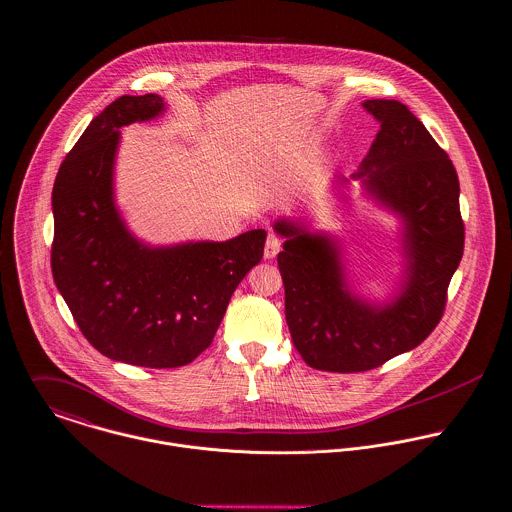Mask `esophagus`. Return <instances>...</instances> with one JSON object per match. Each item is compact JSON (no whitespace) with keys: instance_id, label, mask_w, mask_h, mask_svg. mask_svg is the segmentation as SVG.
I'll return each instance as SVG.
<instances>
[{"instance_id":"1","label":"esophagus","mask_w":512,"mask_h":512,"mask_svg":"<svg viewBox=\"0 0 512 512\" xmlns=\"http://www.w3.org/2000/svg\"><path fill=\"white\" fill-rule=\"evenodd\" d=\"M279 251H281V237L275 233H269L265 241V251H263L265 259H275Z\"/></svg>"}]
</instances>
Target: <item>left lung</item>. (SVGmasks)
Wrapping results in <instances>:
<instances>
[{
	"instance_id": "8db88e82",
	"label": "left lung",
	"mask_w": 512,
	"mask_h": 512,
	"mask_svg": "<svg viewBox=\"0 0 512 512\" xmlns=\"http://www.w3.org/2000/svg\"><path fill=\"white\" fill-rule=\"evenodd\" d=\"M380 130L350 180L364 196L402 219L404 271L398 293L374 303L356 295L340 239L277 219L285 237L277 255L285 316L295 348L310 368L364 372L419 346L441 320L449 281L463 257L459 180L427 128L400 101H364ZM350 180L336 178V186Z\"/></svg>"
}]
</instances>
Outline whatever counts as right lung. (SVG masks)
Instances as JSON below:
<instances>
[{
  "mask_svg": "<svg viewBox=\"0 0 512 512\" xmlns=\"http://www.w3.org/2000/svg\"><path fill=\"white\" fill-rule=\"evenodd\" d=\"M160 95L120 97L93 118L53 186V279L85 338L142 368L190 364L211 344L229 299L261 261L265 229L227 241L148 245L114 202L120 128L164 114Z\"/></svg>",
  "mask_w": 512,
  "mask_h": 512,
  "instance_id": "right-lung-1",
  "label": "right lung"
}]
</instances>
